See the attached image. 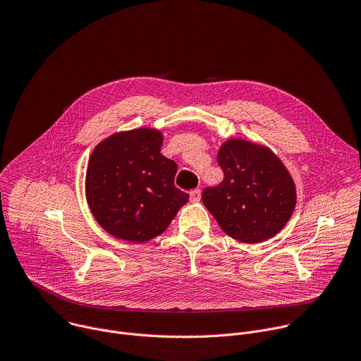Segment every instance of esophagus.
Here are the masks:
<instances>
[{
  "label": "esophagus",
  "mask_w": 361,
  "mask_h": 361,
  "mask_svg": "<svg viewBox=\"0 0 361 361\" xmlns=\"http://www.w3.org/2000/svg\"><path fill=\"white\" fill-rule=\"evenodd\" d=\"M200 200V189H195L190 192V202H199Z\"/></svg>",
  "instance_id": "34e87169"
}]
</instances>
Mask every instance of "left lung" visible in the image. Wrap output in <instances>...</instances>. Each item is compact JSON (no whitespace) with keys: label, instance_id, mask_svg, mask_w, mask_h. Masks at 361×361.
Listing matches in <instances>:
<instances>
[{"label":"left lung","instance_id":"left-lung-1","mask_svg":"<svg viewBox=\"0 0 361 361\" xmlns=\"http://www.w3.org/2000/svg\"><path fill=\"white\" fill-rule=\"evenodd\" d=\"M218 164L224 180L206 188L202 200L222 231L243 243L276 236L296 207V185L280 158L264 145L231 137Z\"/></svg>","mask_w":361,"mask_h":361}]
</instances>
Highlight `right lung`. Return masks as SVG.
<instances>
[{"instance_id":"add662e5","label":"right lung","mask_w":361,"mask_h":361,"mask_svg":"<svg viewBox=\"0 0 361 361\" xmlns=\"http://www.w3.org/2000/svg\"><path fill=\"white\" fill-rule=\"evenodd\" d=\"M162 142L159 129L136 128L115 132L94 148L85 196L109 235L132 243L155 239L189 200L173 183L178 165L161 154Z\"/></svg>"}]
</instances>
